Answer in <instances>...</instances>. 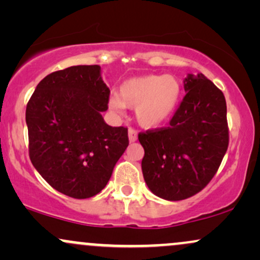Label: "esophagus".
Instances as JSON below:
<instances>
[{"instance_id":"34e87169","label":"esophagus","mask_w":260,"mask_h":260,"mask_svg":"<svg viewBox=\"0 0 260 260\" xmlns=\"http://www.w3.org/2000/svg\"><path fill=\"white\" fill-rule=\"evenodd\" d=\"M128 138H129L131 143L136 142V140L138 139V133H137V131L133 129V128H129V131H128Z\"/></svg>"}]
</instances>
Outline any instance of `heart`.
I'll return each mask as SVG.
<instances>
[{
    "instance_id": "1",
    "label": "heart",
    "mask_w": 260,
    "mask_h": 260,
    "mask_svg": "<svg viewBox=\"0 0 260 260\" xmlns=\"http://www.w3.org/2000/svg\"><path fill=\"white\" fill-rule=\"evenodd\" d=\"M181 99L182 86L175 77L148 74L126 80L120 96L109 99V107L117 115H123L126 106L132 107L143 127L157 128L174 117Z\"/></svg>"
}]
</instances>
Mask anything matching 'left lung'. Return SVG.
Wrapping results in <instances>:
<instances>
[{
	"mask_svg": "<svg viewBox=\"0 0 260 260\" xmlns=\"http://www.w3.org/2000/svg\"><path fill=\"white\" fill-rule=\"evenodd\" d=\"M184 95L170 127L139 133L142 171L155 196L182 201L197 194L216 174L229 147L226 101L204 74H188Z\"/></svg>",
	"mask_w": 260,
	"mask_h": 260,
	"instance_id": "obj_1",
	"label": "left lung"
}]
</instances>
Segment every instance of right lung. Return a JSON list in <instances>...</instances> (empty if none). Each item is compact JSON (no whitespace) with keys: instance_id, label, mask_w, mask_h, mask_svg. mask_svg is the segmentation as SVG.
Segmentation results:
<instances>
[{"instance_id":"1","label":"right lung","mask_w":260,"mask_h":260,"mask_svg":"<svg viewBox=\"0 0 260 260\" xmlns=\"http://www.w3.org/2000/svg\"><path fill=\"white\" fill-rule=\"evenodd\" d=\"M109 95L100 66H72L45 77L26 105L32 165L66 196L101 192L128 147L127 128L109 126L101 115Z\"/></svg>"}]
</instances>
